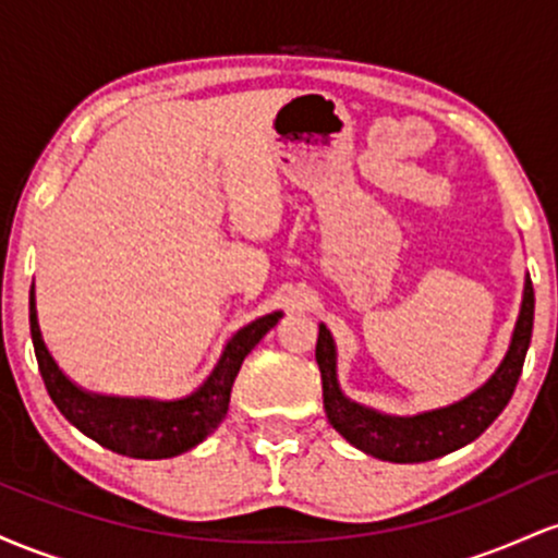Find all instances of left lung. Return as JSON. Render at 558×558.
I'll use <instances>...</instances> for the list:
<instances>
[{
  "instance_id": "left-lung-1",
  "label": "left lung",
  "mask_w": 558,
  "mask_h": 558,
  "mask_svg": "<svg viewBox=\"0 0 558 558\" xmlns=\"http://www.w3.org/2000/svg\"><path fill=\"white\" fill-rule=\"evenodd\" d=\"M533 319L535 291L533 280L527 278L520 319H517L511 345L496 375L464 401L451 403L438 412L417 414V417H386V414H377L373 409H364L345 399L336 380V345H332L328 328L319 325L315 356L319 375H323L325 414L349 444L362 448L369 457L386 459V462H430L448 451H457L475 440L480 433H485V427L509 403L522 375L530 338H533Z\"/></svg>"
}]
</instances>
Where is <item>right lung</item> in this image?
Segmentation results:
<instances>
[{
  "instance_id": "1",
  "label": "right lung",
  "mask_w": 558,
  "mask_h": 558,
  "mask_svg": "<svg viewBox=\"0 0 558 558\" xmlns=\"http://www.w3.org/2000/svg\"><path fill=\"white\" fill-rule=\"evenodd\" d=\"M278 319L280 312H272L235 332L222 351L215 373L189 399H110V396L86 393L60 373L41 341L34 288H31V338H34L38 373L44 377V386L52 396L54 407L83 435L114 453L133 459H170L202 444L228 414L230 388H233L241 362Z\"/></svg>"
}]
</instances>
